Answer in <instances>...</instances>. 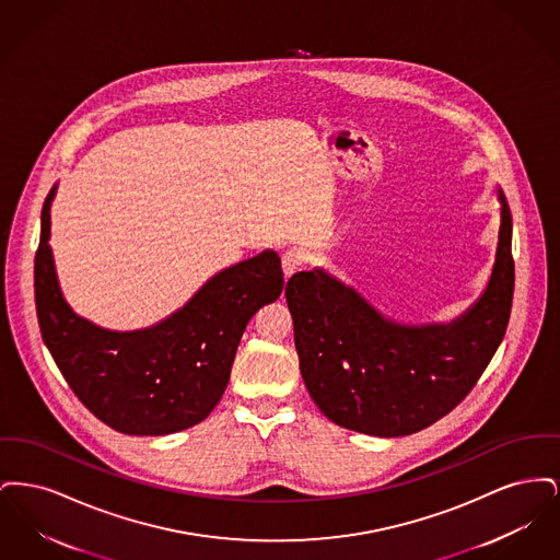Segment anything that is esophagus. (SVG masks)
<instances>
[{"label": "esophagus", "mask_w": 560, "mask_h": 560, "mask_svg": "<svg viewBox=\"0 0 560 560\" xmlns=\"http://www.w3.org/2000/svg\"><path fill=\"white\" fill-rule=\"evenodd\" d=\"M304 262H306V256H304L302 249H298V247L288 249V252L283 254V258H281L283 275H285V277H292L293 272H298Z\"/></svg>", "instance_id": "1"}]
</instances>
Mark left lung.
I'll return each instance as SVG.
<instances>
[{"instance_id": "left-lung-1", "label": "left lung", "mask_w": 560, "mask_h": 560, "mask_svg": "<svg viewBox=\"0 0 560 560\" xmlns=\"http://www.w3.org/2000/svg\"><path fill=\"white\" fill-rule=\"evenodd\" d=\"M491 275L452 320L405 323L325 268L288 281L300 373L327 420L372 434L405 436L434 424L472 390L506 334L512 292V215L502 188Z\"/></svg>"}]
</instances>
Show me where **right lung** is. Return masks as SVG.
Returning a JSON list of instances; mask_svg holds the SVG:
<instances>
[{
	"label": "right lung",
	"instance_id": "add662e5",
	"mask_svg": "<svg viewBox=\"0 0 560 560\" xmlns=\"http://www.w3.org/2000/svg\"><path fill=\"white\" fill-rule=\"evenodd\" d=\"M42 210L35 306L46 347L78 399L107 427L163 436L195 427L222 399L249 319L283 292L281 258L265 249L222 268L187 302L142 329H107L78 315L60 290L50 247L54 197Z\"/></svg>",
	"mask_w": 560,
	"mask_h": 560
}]
</instances>
